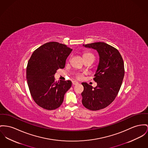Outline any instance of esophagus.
Returning a JSON list of instances; mask_svg holds the SVG:
<instances>
[{
    "instance_id": "34e87169",
    "label": "esophagus",
    "mask_w": 148,
    "mask_h": 148,
    "mask_svg": "<svg viewBox=\"0 0 148 148\" xmlns=\"http://www.w3.org/2000/svg\"><path fill=\"white\" fill-rule=\"evenodd\" d=\"M72 84H73V85H77V84H79V82H78L77 81H72Z\"/></svg>"
}]
</instances>
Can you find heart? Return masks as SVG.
Listing matches in <instances>:
<instances>
[{
    "instance_id": "1",
    "label": "heart",
    "mask_w": 148,
    "mask_h": 148,
    "mask_svg": "<svg viewBox=\"0 0 148 148\" xmlns=\"http://www.w3.org/2000/svg\"><path fill=\"white\" fill-rule=\"evenodd\" d=\"M83 57L84 58H90V57H92V58H94V56L92 54H91V53H89V52H86V53H84V54H83ZM75 76L76 78L77 79H80L82 78V75L81 73H77L75 75Z\"/></svg>"
}]
</instances>
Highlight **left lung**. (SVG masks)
Here are the masks:
<instances>
[{
  "instance_id": "1",
  "label": "left lung",
  "mask_w": 148,
  "mask_h": 148,
  "mask_svg": "<svg viewBox=\"0 0 148 148\" xmlns=\"http://www.w3.org/2000/svg\"><path fill=\"white\" fill-rule=\"evenodd\" d=\"M85 47L97 50L99 63L93 79L97 86L93 88L82 82L83 106L91 110L106 108L116 98L125 75L124 63L118 50L103 42L88 44Z\"/></svg>"
}]
</instances>
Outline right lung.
I'll use <instances>...</instances> for the list:
<instances>
[{
    "label": "right lung",
    "mask_w": 148,
    "mask_h": 148,
    "mask_svg": "<svg viewBox=\"0 0 148 148\" xmlns=\"http://www.w3.org/2000/svg\"><path fill=\"white\" fill-rule=\"evenodd\" d=\"M72 49L58 42H49L35 50L28 62L26 78L30 94L42 108H59L66 92L72 86L69 80L55 81L57 70L64 69Z\"/></svg>",
    "instance_id": "right-lung-1"
}]
</instances>
